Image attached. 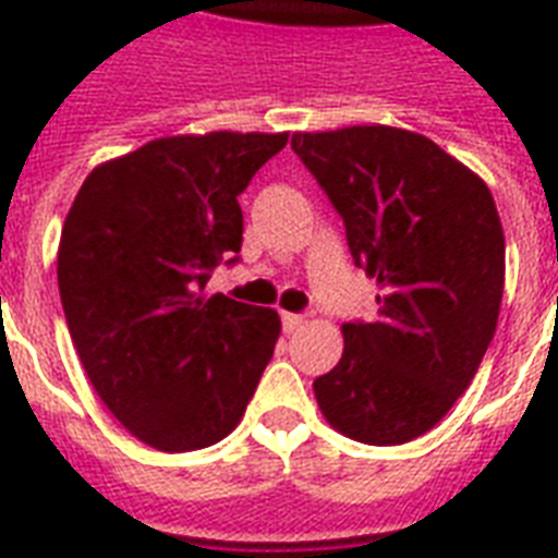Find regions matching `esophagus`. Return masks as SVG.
Here are the masks:
<instances>
[{"label":"esophagus","mask_w":558,"mask_h":558,"mask_svg":"<svg viewBox=\"0 0 558 558\" xmlns=\"http://www.w3.org/2000/svg\"><path fill=\"white\" fill-rule=\"evenodd\" d=\"M302 326H305V317H300V314H282V328L288 335L300 331Z\"/></svg>","instance_id":"obj_1"}]
</instances>
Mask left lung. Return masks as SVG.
I'll list each match as a JSON object with an SVG mask.
<instances>
[{
    "instance_id": "8db88e82",
    "label": "left lung",
    "mask_w": 558,
    "mask_h": 558,
    "mask_svg": "<svg viewBox=\"0 0 558 558\" xmlns=\"http://www.w3.org/2000/svg\"><path fill=\"white\" fill-rule=\"evenodd\" d=\"M343 215L352 258L381 284L373 323H343V355L314 381L323 416L364 445H401L454 408L504 296V227L481 174L390 124L293 133Z\"/></svg>"
}]
</instances>
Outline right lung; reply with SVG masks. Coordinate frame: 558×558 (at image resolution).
Segmentation results:
<instances>
[{
    "label": "right lung",
    "mask_w": 558,
    "mask_h": 558,
    "mask_svg": "<svg viewBox=\"0 0 558 558\" xmlns=\"http://www.w3.org/2000/svg\"><path fill=\"white\" fill-rule=\"evenodd\" d=\"M288 133H180L95 166L63 220L58 288L89 384L128 434L197 451L232 434L274 357V308L206 293L241 250L239 194Z\"/></svg>",
    "instance_id": "add662e5"
}]
</instances>
